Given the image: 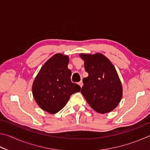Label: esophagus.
I'll return each mask as SVG.
<instances>
[{"label": "esophagus", "instance_id": "1", "mask_svg": "<svg viewBox=\"0 0 150 150\" xmlns=\"http://www.w3.org/2000/svg\"><path fill=\"white\" fill-rule=\"evenodd\" d=\"M79 85H80V87H83V81H81L80 82H79Z\"/></svg>", "mask_w": 150, "mask_h": 150}]
</instances>
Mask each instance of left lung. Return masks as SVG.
<instances>
[{
	"label": "left lung",
	"mask_w": 150,
	"mask_h": 150,
	"mask_svg": "<svg viewBox=\"0 0 150 150\" xmlns=\"http://www.w3.org/2000/svg\"><path fill=\"white\" fill-rule=\"evenodd\" d=\"M88 77L81 92L94 110L101 114L113 110L122 97V87L115 67L101 54H81Z\"/></svg>",
	"instance_id": "8db88e82"
}]
</instances>
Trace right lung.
<instances>
[{"mask_svg": "<svg viewBox=\"0 0 150 150\" xmlns=\"http://www.w3.org/2000/svg\"><path fill=\"white\" fill-rule=\"evenodd\" d=\"M69 57L57 54L42 66L33 83L32 93L40 108L55 114L64 107L73 94L81 87L71 80V71L67 68Z\"/></svg>", "mask_w": 150, "mask_h": 150, "instance_id": "right-lung-1", "label": "right lung"}]
</instances>
